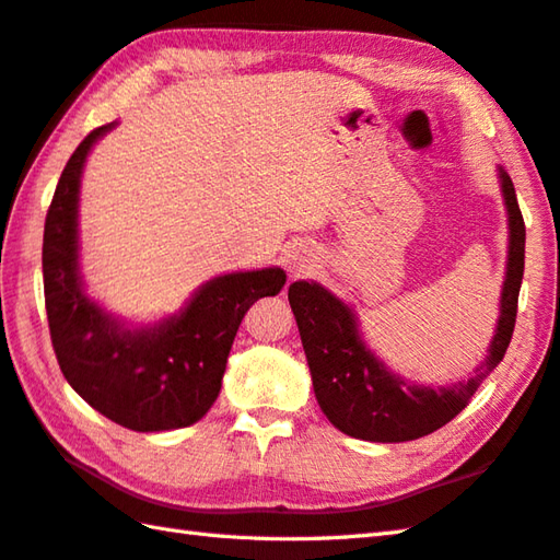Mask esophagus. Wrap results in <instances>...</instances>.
<instances>
[{"instance_id": "1", "label": "esophagus", "mask_w": 560, "mask_h": 560, "mask_svg": "<svg viewBox=\"0 0 560 560\" xmlns=\"http://www.w3.org/2000/svg\"><path fill=\"white\" fill-rule=\"evenodd\" d=\"M287 265L291 273H307L317 265V253L307 245H293L287 255Z\"/></svg>"}]
</instances>
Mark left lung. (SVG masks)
<instances>
[{
    "instance_id": "left-lung-1",
    "label": "left lung",
    "mask_w": 560,
    "mask_h": 560,
    "mask_svg": "<svg viewBox=\"0 0 560 560\" xmlns=\"http://www.w3.org/2000/svg\"><path fill=\"white\" fill-rule=\"evenodd\" d=\"M508 209V267L501 315L489 355L471 377L447 387L411 385L395 375L365 347L351 307L317 281H295L289 303L299 323L319 409L341 433L371 443H407L443 428L467 407L493 368L503 361L517 317V295L525 273V221L510 175L498 168Z\"/></svg>"
}]
</instances>
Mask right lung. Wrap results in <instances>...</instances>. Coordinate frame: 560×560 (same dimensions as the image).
<instances>
[{
    "instance_id": "add662e5",
    "label": "right lung",
    "mask_w": 560,
    "mask_h": 560,
    "mask_svg": "<svg viewBox=\"0 0 560 560\" xmlns=\"http://www.w3.org/2000/svg\"><path fill=\"white\" fill-rule=\"evenodd\" d=\"M103 125L71 153L45 217L43 281L50 339L67 383L105 419L129 431L197 423L221 392L225 361L249 305L287 283L279 267L235 271L195 291L177 315L127 327L83 291L79 273V187Z\"/></svg>"
}]
</instances>
